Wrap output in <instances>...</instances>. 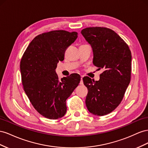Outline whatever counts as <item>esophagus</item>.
Wrapping results in <instances>:
<instances>
[{"label":"esophagus","instance_id":"obj_1","mask_svg":"<svg viewBox=\"0 0 148 148\" xmlns=\"http://www.w3.org/2000/svg\"><path fill=\"white\" fill-rule=\"evenodd\" d=\"M84 82H83V80H82V76H81V81H80V85H83Z\"/></svg>","mask_w":148,"mask_h":148}]
</instances>
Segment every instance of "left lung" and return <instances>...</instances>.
Returning <instances> with one entry per match:
<instances>
[{"mask_svg": "<svg viewBox=\"0 0 148 148\" xmlns=\"http://www.w3.org/2000/svg\"><path fill=\"white\" fill-rule=\"evenodd\" d=\"M81 33L92 48L94 64L104 70L98 81L83 77L88 89L86 104L91 113L103 116L123 99L131 80L132 53L126 42L110 28L88 27Z\"/></svg>", "mask_w": 148, "mask_h": 148, "instance_id": "8db88e82", "label": "left lung"}]
</instances>
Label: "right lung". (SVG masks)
I'll use <instances>...</instances> for the list:
<instances>
[{
  "label": "right lung",
  "instance_id": "add662e5",
  "mask_svg": "<svg viewBox=\"0 0 148 148\" xmlns=\"http://www.w3.org/2000/svg\"><path fill=\"white\" fill-rule=\"evenodd\" d=\"M77 33L54 30L36 36L20 61L23 89L36 110L47 119L56 120L67 111L66 101L79 85L81 77L72 74L59 79L55 69L63 61L66 49Z\"/></svg>",
  "mask_w": 148,
  "mask_h": 148
}]
</instances>
